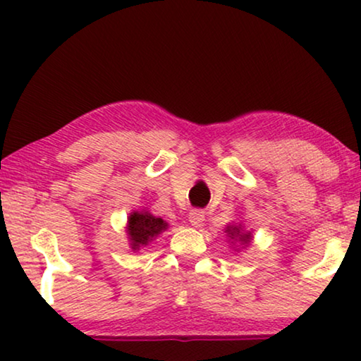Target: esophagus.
<instances>
[{"label": "esophagus", "mask_w": 361, "mask_h": 361, "mask_svg": "<svg viewBox=\"0 0 361 361\" xmlns=\"http://www.w3.org/2000/svg\"><path fill=\"white\" fill-rule=\"evenodd\" d=\"M204 219H205V215H204L202 210L194 209V210L189 212V223L195 226V228H199V226L204 223Z\"/></svg>", "instance_id": "esophagus-1"}]
</instances>
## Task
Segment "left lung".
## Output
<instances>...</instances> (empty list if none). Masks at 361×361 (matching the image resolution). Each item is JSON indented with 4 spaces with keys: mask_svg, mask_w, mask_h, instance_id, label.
<instances>
[{
    "mask_svg": "<svg viewBox=\"0 0 361 361\" xmlns=\"http://www.w3.org/2000/svg\"><path fill=\"white\" fill-rule=\"evenodd\" d=\"M228 234L231 239H239L242 243H248L250 242V232H247V234H243V232H240L239 228H234V226H229L228 228Z\"/></svg>",
    "mask_w": 361,
    "mask_h": 361,
    "instance_id": "obj_1",
    "label": "left lung"
}]
</instances>
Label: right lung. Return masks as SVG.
I'll use <instances>...</instances> for the list:
<instances>
[{"instance_id":"1","label":"right lung","mask_w":361,"mask_h":361,"mask_svg":"<svg viewBox=\"0 0 361 361\" xmlns=\"http://www.w3.org/2000/svg\"><path fill=\"white\" fill-rule=\"evenodd\" d=\"M166 228L167 223H164V219L152 216L148 212H135L132 213L129 218V228H127V232H129L130 235L133 248H137L140 245H146V243L152 240V237L161 234Z\"/></svg>"}]
</instances>
